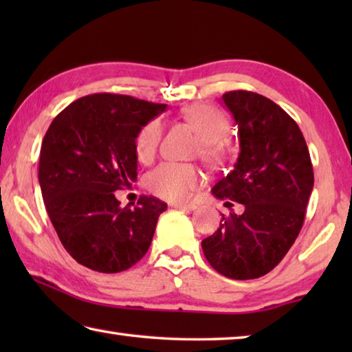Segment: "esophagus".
Returning <instances> with one entry per match:
<instances>
[{
  "label": "esophagus",
  "mask_w": 352,
  "mask_h": 352,
  "mask_svg": "<svg viewBox=\"0 0 352 352\" xmlns=\"http://www.w3.org/2000/svg\"><path fill=\"white\" fill-rule=\"evenodd\" d=\"M172 208H175V210H188V211H194L195 206L194 204H170Z\"/></svg>",
  "instance_id": "esophagus-1"
}]
</instances>
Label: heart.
Segmentation results:
<instances>
[{
    "label": "heart",
    "mask_w": 352,
    "mask_h": 352,
    "mask_svg": "<svg viewBox=\"0 0 352 352\" xmlns=\"http://www.w3.org/2000/svg\"><path fill=\"white\" fill-rule=\"evenodd\" d=\"M184 121L200 136V155L205 162H222L223 138L228 133V122L217 109L205 104H194L183 110ZM163 136V126L158 119L148 121L140 129L135 138V152L142 163L152 162ZM201 184L197 168L190 164L164 163L147 178V186L155 195L169 201L186 200Z\"/></svg>",
    "instance_id": "1"
}]
</instances>
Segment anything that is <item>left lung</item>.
Wrapping results in <instances>:
<instances>
[{
    "mask_svg": "<svg viewBox=\"0 0 352 352\" xmlns=\"http://www.w3.org/2000/svg\"><path fill=\"white\" fill-rule=\"evenodd\" d=\"M222 100L237 124L241 152L212 194L245 210L222 217L201 248L220 275L254 279L275 269L300 234L314 169L305 136L281 107L243 90L225 93Z\"/></svg>",
    "mask_w": 352,
    "mask_h": 352,
    "instance_id": "left-lung-1",
    "label": "left lung"
}]
</instances>
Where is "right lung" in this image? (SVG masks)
<instances>
[{
  "mask_svg": "<svg viewBox=\"0 0 352 352\" xmlns=\"http://www.w3.org/2000/svg\"><path fill=\"white\" fill-rule=\"evenodd\" d=\"M164 110V104L98 93L74 100L47 129L38 164L41 195L62 245L88 269L127 270L151 247L168 205L141 195L135 208H122L115 190L136 180V133Z\"/></svg>",
  "mask_w": 352,
  "mask_h": 352,
  "instance_id": "1",
  "label": "right lung"
}]
</instances>
